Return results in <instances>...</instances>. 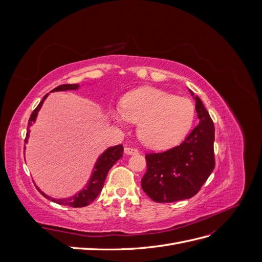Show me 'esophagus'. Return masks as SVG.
<instances>
[{
	"label": "esophagus",
	"mask_w": 262,
	"mask_h": 262,
	"mask_svg": "<svg viewBox=\"0 0 262 262\" xmlns=\"http://www.w3.org/2000/svg\"><path fill=\"white\" fill-rule=\"evenodd\" d=\"M124 153L126 155H134V154H138L139 150L136 148H132V147H124Z\"/></svg>",
	"instance_id": "1"
}]
</instances>
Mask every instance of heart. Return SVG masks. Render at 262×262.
<instances>
[{"mask_svg": "<svg viewBox=\"0 0 262 262\" xmlns=\"http://www.w3.org/2000/svg\"><path fill=\"white\" fill-rule=\"evenodd\" d=\"M193 102L168 92L144 86L122 99V107L113 109L112 118L120 126L138 123V137L145 146L166 149L186 138L193 124Z\"/></svg>", "mask_w": 262, "mask_h": 262, "instance_id": "1", "label": "heart"}]
</instances>
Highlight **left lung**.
Instances as JSON below:
<instances>
[{"mask_svg": "<svg viewBox=\"0 0 262 262\" xmlns=\"http://www.w3.org/2000/svg\"><path fill=\"white\" fill-rule=\"evenodd\" d=\"M199 124L181 144L164 153L147 154V171L142 189L155 202H175L192 198L215 166L214 124L202 100L194 96Z\"/></svg>", "mask_w": 262, "mask_h": 262, "instance_id": "8db88e82", "label": "left lung"}]
</instances>
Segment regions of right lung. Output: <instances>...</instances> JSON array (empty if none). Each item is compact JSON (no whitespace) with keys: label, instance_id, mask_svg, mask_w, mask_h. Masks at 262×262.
Here are the masks:
<instances>
[{"label":"right lung","instance_id":"obj_1","mask_svg":"<svg viewBox=\"0 0 262 262\" xmlns=\"http://www.w3.org/2000/svg\"><path fill=\"white\" fill-rule=\"evenodd\" d=\"M80 87H81L80 84H63V85L55 87V89L52 90L50 93L76 91L80 89ZM50 93L45 95V97L42 98V100L40 102H39V105L37 106V108L34 110L33 114H31V116L29 118L25 143H27L28 139H29V133H30L29 128L36 122L39 110L41 109V107L43 105V101L46 100L47 97L49 96ZM122 155H123V146L121 144L116 145V146H110V147L106 148L104 152H102L98 156L97 161L95 162V165H94L93 170H92V175H91L89 181H87L85 188L81 189L80 191L71 196L61 198V199H55V198H52L48 194H46L43 191H41L37 185H35V186L39 190V192H40L45 198H47L48 200H51L55 203L61 204V205H68V207H72V208L86 207V205L91 204L95 199H96L97 195L100 193L102 187H104V182H105V179L107 177V173H108L109 169L112 168L113 166L117 163V161L120 160Z\"/></svg>","mask_w":262,"mask_h":262}]
</instances>
